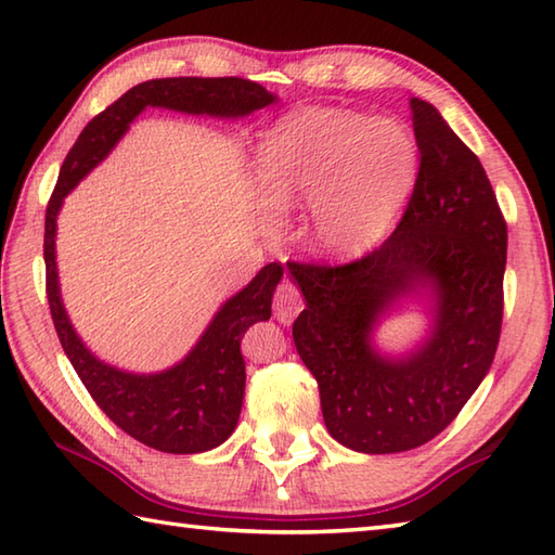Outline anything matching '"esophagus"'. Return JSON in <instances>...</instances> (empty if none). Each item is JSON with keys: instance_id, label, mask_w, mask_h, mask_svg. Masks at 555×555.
Instances as JSON below:
<instances>
[{"instance_id": "34e87169", "label": "esophagus", "mask_w": 555, "mask_h": 555, "mask_svg": "<svg viewBox=\"0 0 555 555\" xmlns=\"http://www.w3.org/2000/svg\"><path fill=\"white\" fill-rule=\"evenodd\" d=\"M302 310V298L300 291L291 284V281H284L279 284L274 293V317L281 324H291L296 320V314Z\"/></svg>"}]
</instances>
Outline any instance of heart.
I'll list each match as a JSON object with an SVG mask.
<instances>
[{"label":"heart","instance_id":"1","mask_svg":"<svg viewBox=\"0 0 555 555\" xmlns=\"http://www.w3.org/2000/svg\"><path fill=\"white\" fill-rule=\"evenodd\" d=\"M417 143L396 119L312 107L281 119L259 145L257 179L274 209L312 205L310 243L328 259L379 247L417 181Z\"/></svg>","mask_w":555,"mask_h":555}]
</instances>
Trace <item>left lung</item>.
Listing matches in <instances>:
<instances>
[{"label": "left lung", "mask_w": 555, "mask_h": 555, "mask_svg": "<svg viewBox=\"0 0 555 555\" xmlns=\"http://www.w3.org/2000/svg\"><path fill=\"white\" fill-rule=\"evenodd\" d=\"M410 109L420 173L391 238L344 267L288 262L305 298L293 340L326 429L370 455L441 434L485 382L501 336L508 229L496 195L434 104L412 98ZM405 301L423 305L428 328L386 353L375 332Z\"/></svg>", "instance_id": "left-lung-1"}]
</instances>
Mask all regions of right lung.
<instances>
[{
    "label": "right lung",
    "instance_id": "add662e5",
    "mask_svg": "<svg viewBox=\"0 0 555 555\" xmlns=\"http://www.w3.org/2000/svg\"><path fill=\"white\" fill-rule=\"evenodd\" d=\"M279 98L245 78H155L131 88L98 114L78 135L59 171L44 215L47 300L56 336L80 382L116 427L162 453H205L233 434L245 393L243 334L271 317V298L284 267L271 262L211 317L188 356L162 372H128L100 360L74 324L59 288L56 217L66 195L109 157L128 128L147 107L215 119H243Z\"/></svg>",
    "mask_w": 555,
    "mask_h": 555
}]
</instances>
